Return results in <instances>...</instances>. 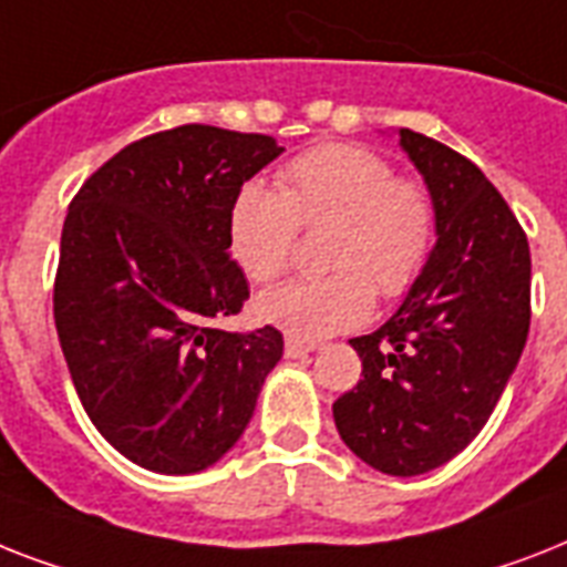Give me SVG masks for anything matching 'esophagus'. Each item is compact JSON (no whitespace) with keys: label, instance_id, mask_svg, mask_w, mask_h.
Instances as JSON below:
<instances>
[{"label":"esophagus","instance_id":"1","mask_svg":"<svg viewBox=\"0 0 567 567\" xmlns=\"http://www.w3.org/2000/svg\"><path fill=\"white\" fill-rule=\"evenodd\" d=\"M316 348H319V342H312V339L287 337V342H284V351H287V357H305V354H310V351H316Z\"/></svg>","mask_w":567,"mask_h":567}]
</instances>
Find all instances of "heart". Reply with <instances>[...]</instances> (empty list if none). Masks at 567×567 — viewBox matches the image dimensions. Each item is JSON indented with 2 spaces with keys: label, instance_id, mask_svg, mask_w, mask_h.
<instances>
[{
  "label": "heart",
  "instance_id": "b5f03b06",
  "mask_svg": "<svg viewBox=\"0 0 567 567\" xmlns=\"http://www.w3.org/2000/svg\"><path fill=\"white\" fill-rule=\"evenodd\" d=\"M330 225L321 278L287 280L262 292L257 312L289 337L321 339L369 319L380 298L406 296L436 243V205L415 178L395 175L378 152L319 143L280 169L278 189L248 181L228 213L230 257L257 284L292 266L301 228Z\"/></svg>",
  "mask_w": 567,
  "mask_h": 567
}]
</instances>
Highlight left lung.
Returning a JSON list of instances; mask_svg holds the SVG:
<instances>
[{
  "label": "left lung",
  "mask_w": 567,
  "mask_h": 567,
  "mask_svg": "<svg viewBox=\"0 0 567 567\" xmlns=\"http://www.w3.org/2000/svg\"><path fill=\"white\" fill-rule=\"evenodd\" d=\"M436 205V248L395 316L351 339L362 378L333 421L362 463L415 477L488 421L529 330V246L504 196L445 143L401 128Z\"/></svg>",
  "instance_id": "8db88e82"
}]
</instances>
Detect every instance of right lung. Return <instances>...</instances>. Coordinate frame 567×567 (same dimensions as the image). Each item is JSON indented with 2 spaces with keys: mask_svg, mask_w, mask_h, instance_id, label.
Here are the masks:
<instances>
[{
  "mask_svg": "<svg viewBox=\"0 0 567 567\" xmlns=\"http://www.w3.org/2000/svg\"><path fill=\"white\" fill-rule=\"evenodd\" d=\"M280 152L266 134L178 125L116 152L70 202L54 328L81 406L131 463L196 474L255 415L284 337L219 328L248 298L228 213Z\"/></svg>",
  "mask_w": 567,
  "mask_h": 567,
  "instance_id": "right-lung-1",
  "label": "right lung"
}]
</instances>
